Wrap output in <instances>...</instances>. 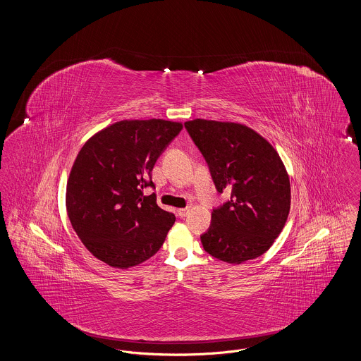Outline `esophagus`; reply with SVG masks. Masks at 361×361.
I'll return each mask as SVG.
<instances>
[{
	"instance_id": "obj_1",
	"label": "esophagus",
	"mask_w": 361,
	"mask_h": 361,
	"mask_svg": "<svg viewBox=\"0 0 361 361\" xmlns=\"http://www.w3.org/2000/svg\"><path fill=\"white\" fill-rule=\"evenodd\" d=\"M189 208H180L178 211H177V214H178V216L180 218H185L187 215H188Z\"/></svg>"
}]
</instances>
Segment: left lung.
<instances>
[{"label":"left lung","instance_id":"left-lung-1","mask_svg":"<svg viewBox=\"0 0 361 361\" xmlns=\"http://www.w3.org/2000/svg\"><path fill=\"white\" fill-rule=\"evenodd\" d=\"M185 128L206 158L219 193L228 202L214 209L200 237L208 255L240 264L264 255L287 222L291 185L274 146L240 123L195 119Z\"/></svg>","mask_w":361,"mask_h":361}]
</instances>
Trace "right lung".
Listing matches in <instances>:
<instances>
[{
  "label": "right lung",
  "instance_id": "obj_1",
  "mask_svg": "<svg viewBox=\"0 0 361 361\" xmlns=\"http://www.w3.org/2000/svg\"><path fill=\"white\" fill-rule=\"evenodd\" d=\"M177 121H116L86 140L70 171L66 209L86 249L112 268L127 269L153 257L176 216L159 208L152 172L181 131Z\"/></svg>",
  "mask_w": 361,
  "mask_h": 361
}]
</instances>
